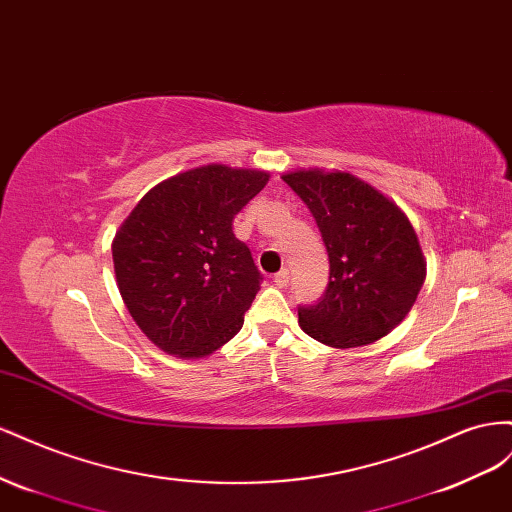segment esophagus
<instances>
[{
  "label": "esophagus",
  "mask_w": 512,
  "mask_h": 512,
  "mask_svg": "<svg viewBox=\"0 0 512 512\" xmlns=\"http://www.w3.org/2000/svg\"><path fill=\"white\" fill-rule=\"evenodd\" d=\"M274 283L279 285V287H287L289 285V270H281V272H276L274 274Z\"/></svg>",
  "instance_id": "1"
}]
</instances>
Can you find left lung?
Returning <instances> with one entry per match:
<instances>
[{"mask_svg":"<svg viewBox=\"0 0 512 512\" xmlns=\"http://www.w3.org/2000/svg\"><path fill=\"white\" fill-rule=\"evenodd\" d=\"M283 180L311 210L330 259L326 294L300 306V328L337 349L386 337L410 313L427 276L412 223L352 173L300 169Z\"/></svg>","mask_w":512,"mask_h":512,"instance_id":"obj_1","label":"left lung"}]
</instances>
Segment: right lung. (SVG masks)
Listing matches in <instances>:
<instances>
[{"instance_id": "1", "label": "right lung", "mask_w": 512, "mask_h": 512, "mask_svg": "<svg viewBox=\"0 0 512 512\" xmlns=\"http://www.w3.org/2000/svg\"><path fill=\"white\" fill-rule=\"evenodd\" d=\"M268 180L216 163L188 169L145 193L115 233L122 300L163 352L203 358L240 332L261 272L231 225Z\"/></svg>"}]
</instances>
